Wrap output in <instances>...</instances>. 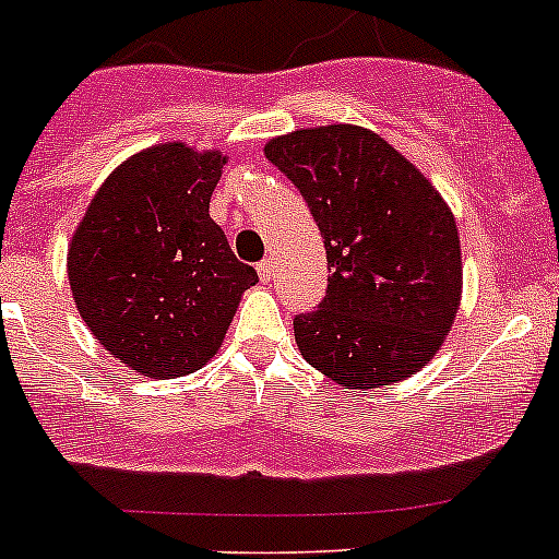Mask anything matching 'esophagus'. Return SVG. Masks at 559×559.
Returning a JSON list of instances; mask_svg holds the SVG:
<instances>
[{
  "mask_svg": "<svg viewBox=\"0 0 559 559\" xmlns=\"http://www.w3.org/2000/svg\"><path fill=\"white\" fill-rule=\"evenodd\" d=\"M257 273H259V278H262L264 284H267V281L273 278V262H270V259H264V262H259V264H257Z\"/></svg>",
  "mask_w": 559,
  "mask_h": 559,
  "instance_id": "esophagus-1",
  "label": "esophagus"
}]
</instances>
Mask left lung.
Masks as SVG:
<instances>
[{"mask_svg": "<svg viewBox=\"0 0 559 559\" xmlns=\"http://www.w3.org/2000/svg\"><path fill=\"white\" fill-rule=\"evenodd\" d=\"M311 207L326 248V295L295 316L308 365L346 389L414 376L452 330L460 235L443 197L384 138L352 123L264 145Z\"/></svg>", "mask_w": 559, "mask_h": 559, "instance_id": "obj_1", "label": "left lung"}]
</instances>
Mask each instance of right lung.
I'll list each match as a JSON object with an SVG mask.
<instances>
[{"mask_svg":"<svg viewBox=\"0 0 559 559\" xmlns=\"http://www.w3.org/2000/svg\"><path fill=\"white\" fill-rule=\"evenodd\" d=\"M227 156L162 143L99 186L72 235L67 275L92 335L151 379L194 373L222 346L257 270L211 218Z\"/></svg>","mask_w":559,"mask_h":559,"instance_id":"add662e5","label":"right lung"}]
</instances>
